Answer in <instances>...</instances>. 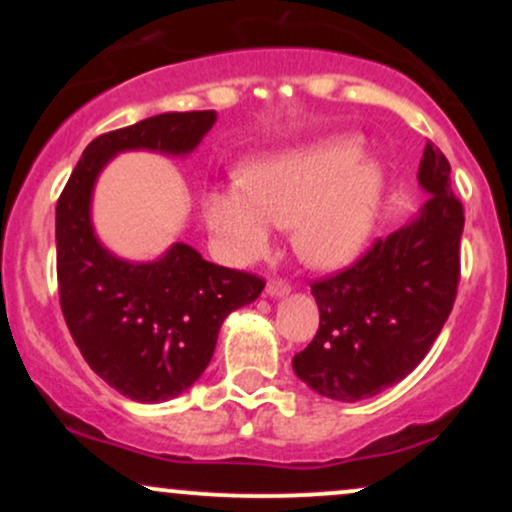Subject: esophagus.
I'll return each mask as SVG.
<instances>
[{
  "instance_id": "1",
  "label": "esophagus",
  "mask_w": 512,
  "mask_h": 512,
  "mask_svg": "<svg viewBox=\"0 0 512 512\" xmlns=\"http://www.w3.org/2000/svg\"><path fill=\"white\" fill-rule=\"evenodd\" d=\"M289 291H291V286L286 284V281H269L267 289H264V293H267L269 298H284V296H289Z\"/></svg>"
}]
</instances>
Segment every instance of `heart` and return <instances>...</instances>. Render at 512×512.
<instances>
[{"instance_id":"heart-1","label":"heart","mask_w":512,"mask_h":512,"mask_svg":"<svg viewBox=\"0 0 512 512\" xmlns=\"http://www.w3.org/2000/svg\"><path fill=\"white\" fill-rule=\"evenodd\" d=\"M387 175L363 158L354 137H330L257 158L243 180L207 192L204 223L231 260L267 250L276 226L293 228V248L317 269L354 264L373 238Z\"/></svg>"}]
</instances>
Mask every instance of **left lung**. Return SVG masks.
Listing matches in <instances>:
<instances>
[{"instance_id": "8db88e82", "label": "left lung", "mask_w": 512, "mask_h": 512, "mask_svg": "<svg viewBox=\"0 0 512 512\" xmlns=\"http://www.w3.org/2000/svg\"><path fill=\"white\" fill-rule=\"evenodd\" d=\"M424 204L354 267L313 284L320 330L293 370L337 402L375 397L424 361L455 303L464 211L450 163L426 144L416 173Z\"/></svg>"}]
</instances>
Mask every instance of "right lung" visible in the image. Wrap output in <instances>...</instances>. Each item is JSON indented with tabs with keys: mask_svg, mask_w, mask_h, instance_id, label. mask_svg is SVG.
Returning a JSON list of instances; mask_svg holds the SVG:
<instances>
[{
	"mask_svg": "<svg viewBox=\"0 0 512 512\" xmlns=\"http://www.w3.org/2000/svg\"><path fill=\"white\" fill-rule=\"evenodd\" d=\"M214 122V110L163 113L101 134L57 202L64 320L93 373L134 402H168L190 390L214 356L223 320L255 301L264 281L207 262L187 243H173L151 262L117 257L93 228V190L117 154L190 156Z\"/></svg>",
	"mask_w": 512,
	"mask_h": 512,
	"instance_id": "obj_1",
	"label": "right lung"
}]
</instances>
